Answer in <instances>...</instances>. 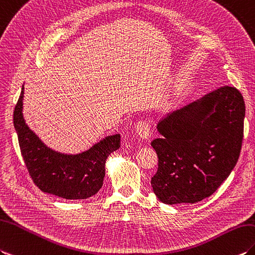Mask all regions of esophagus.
<instances>
[{"mask_svg": "<svg viewBox=\"0 0 255 255\" xmlns=\"http://www.w3.org/2000/svg\"><path fill=\"white\" fill-rule=\"evenodd\" d=\"M135 132L138 133L140 139L147 140L150 135V125L146 121H140L135 126Z\"/></svg>", "mask_w": 255, "mask_h": 255, "instance_id": "esophagus-1", "label": "esophagus"}]
</instances>
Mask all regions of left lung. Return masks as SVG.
<instances>
[{"mask_svg": "<svg viewBox=\"0 0 255 255\" xmlns=\"http://www.w3.org/2000/svg\"><path fill=\"white\" fill-rule=\"evenodd\" d=\"M246 105L234 87H221L157 124L151 145L158 168L151 185L165 204L197 203L232 173L244 139Z\"/></svg>", "mask_w": 255, "mask_h": 255, "instance_id": "left-lung-1", "label": "left lung"}]
</instances>
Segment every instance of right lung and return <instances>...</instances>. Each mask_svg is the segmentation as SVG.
<instances>
[{
  "label": "right lung",
  "instance_id": "add662e5",
  "mask_svg": "<svg viewBox=\"0 0 255 255\" xmlns=\"http://www.w3.org/2000/svg\"><path fill=\"white\" fill-rule=\"evenodd\" d=\"M23 86L14 111V127L29 175L41 191L68 200L88 199L103 186L106 158L120 149L121 134L108 135L78 154L46 146L22 115Z\"/></svg>",
  "mask_w": 255,
  "mask_h": 255
}]
</instances>
